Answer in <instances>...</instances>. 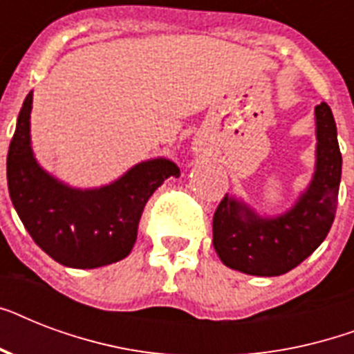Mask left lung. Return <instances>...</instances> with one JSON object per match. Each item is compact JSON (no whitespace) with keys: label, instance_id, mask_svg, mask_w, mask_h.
Listing matches in <instances>:
<instances>
[{"label":"left lung","instance_id":"left-lung-1","mask_svg":"<svg viewBox=\"0 0 354 354\" xmlns=\"http://www.w3.org/2000/svg\"><path fill=\"white\" fill-rule=\"evenodd\" d=\"M316 118V165L307 189L290 209L263 216L226 194L213 216V246L227 268L274 277L303 263L325 241L335 221L342 180V154L330 108L322 102Z\"/></svg>","mask_w":354,"mask_h":354}]
</instances>
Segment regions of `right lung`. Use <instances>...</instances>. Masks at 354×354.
Returning <instances> with one entry per match:
<instances>
[{
  "label": "right lung",
  "mask_w": 354,
  "mask_h": 354,
  "mask_svg": "<svg viewBox=\"0 0 354 354\" xmlns=\"http://www.w3.org/2000/svg\"><path fill=\"white\" fill-rule=\"evenodd\" d=\"M32 91L25 97L7 154L8 194L32 241L69 268H99L132 252L145 204L180 169L167 158L141 161L115 182L77 189L51 176L30 147Z\"/></svg>",
  "instance_id": "right-lung-1"
}]
</instances>
